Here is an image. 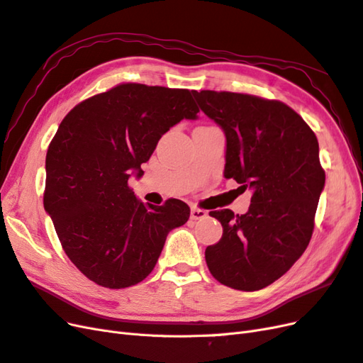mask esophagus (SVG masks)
<instances>
[{"label":"esophagus","instance_id":"34e87169","mask_svg":"<svg viewBox=\"0 0 363 363\" xmlns=\"http://www.w3.org/2000/svg\"><path fill=\"white\" fill-rule=\"evenodd\" d=\"M207 216V212L203 211V208H199V207H192L191 208V219H194V221H199V219H204Z\"/></svg>","mask_w":363,"mask_h":363}]
</instances>
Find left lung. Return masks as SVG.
<instances>
[{
	"label": "left lung",
	"mask_w": 363,
	"mask_h": 363,
	"mask_svg": "<svg viewBox=\"0 0 363 363\" xmlns=\"http://www.w3.org/2000/svg\"><path fill=\"white\" fill-rule=\"evenodd\" d=\"M225 135V179L250 189L244 215L230 208L208 215L223 238L206 248L212 276L228 288L259 291L288 272L311 242L325 172L311 127L280 101L235 94L192 92Z\"/></svg>",
	"instance_id": "left-lung-1"
}]
</instances>
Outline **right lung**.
<instances>
[{"label":"right lung","mask_w":363,"mask_h":363,"mask_svg":"<svg viewBox=\"0 0 363 363\" xmlns=\"http://www.w3.org/2000/svg\"><path fill=\"white\" fill-rule=\"evenodd\" d=\"M188 89L119 84L63 118L48 147L43 207L74 265L100 286L123 289L156 267L172 228L189 219L180 200L145 206L128 188L159 139L199 118Z\"/></svg>","instance_id":"add662e5"}]
</instances>
